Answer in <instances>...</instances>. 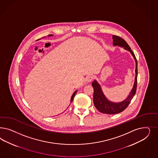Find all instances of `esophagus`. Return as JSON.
Segmentation results:
<instances>
[{
  "label": "esophagus",
  "mask_w": 158,
  "mask_h": 158,
  "mask_svg": "<svg viewBox=\"0 0 158 158\" xmlns=\"http://www.w3.org/2000/svg\"><path fill=\"white\" fill-rule=\"evenodd\" d=\"M94 79V76H91V75H89V76H88L85 78V81L87 82H90L92 81V80Z\"/></svg>",
  "instance_id": "34e87169"
}]
</instances>
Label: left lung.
<instances>
[{"label":"left lung","instance_id":"left-lung-1","mask_svg":"<svg viewBox=\"0 0 158 158\" xmlns=\"http://www.w3.org/2000/svg\"><path fill=\"white\" fill-rule=\"evenodd\" d=\"M113 45L114 46L122 47L124 49L130 52V53L132 55V57H134V60L135 61V77L134 85L128 96L125 100L120 102H113L109 101L104 95L102 88L97 80H94L92 82V86L94 88L93 102L95 106L98 111L102 113L109 114L119 113L126 109L134 95L135 94L137 85V61L133 52L131 50V48L128 45L127 43L122 38L116 35H113Z\"/></svg>","mask_w":158,"mask_h":158}]
</instances>
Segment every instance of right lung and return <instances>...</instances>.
<instances>
[{"instance_id":"add662e5","label":"right lung","mask_w":158,"mask_h":158,"mask_svg":"<svg viewBox=\"0 0 158 158\" xmlns=\"http://www.w3.org/2000/svg\"><path fill=\"white\" fill-rule=\"evenodd\" d=\"M53 36V35H49L48 36ZM45 37V36H44ZM44 37H43V38H44ZM77 92V90H76V91L74 92L73 94V95H72V96L71 97V100H70V104L71 103V102H73V99H74V96L76 95V94ZM69 105V106H70Z\"/></svg>"}]
</instances>
